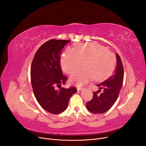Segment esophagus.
<instances>
[{
	"instance_id": "1",
	"label": "esophagus",
	"mask_w": 146,
	"mask_h": 146,
	"mask_svg": "<svg viewBox=\"0 0 146 146\" xmlns=\"http://www.w3.org/2000/svg\"><path fill=\"white\" fill-rule=\"evenodd\" d=\"M83 89H84L83 88H80V87H79V86H77V90L78 91H80L83 90Z\"/></svg>"
}]
</instances>
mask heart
Segmentation results:
<instances>
[{"instance_id":"b5f03b06","label":"heart","mask_w":146,"mask_h":146,"mask_svg":"<svg viewBox=\"0 0 146 146\" xmlns=\"http://www.w3.org/2000/svg\"><path fill=\"white\" fill-rule=\"evenodd\" d=\"M84 64H83V62ZM116 64L115 56L107 48L96 42L78 44L72 48H68L61 58V66L64 71L72 74L80 69H85L74 74L70 81L82 85L94 78L96 81L104 80L111 74Z\"/></svg>"}]
</instances>
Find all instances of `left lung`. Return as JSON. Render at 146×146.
I'll return each mask as SVG.
<instances>
[{"label":"left lung","mask_w":146,"mask_h":146,"mask_svg":"<svg viewBox=\"0 0 146 146\" xmlns=\"http://www.w3.org/2000/svg\"><path fill=\"white\" fill-rule=\"evenodd\" d=\"M117 65L112 76L98 84L99 90L93 92V98L86 104L88 111L92 113L101 114L107 111L116 101L123 80V67L120 56L116 54ZM100 94L99 92L101 91Z\"/></svg>","instance_id":"left-lung-1"}]
</instances>
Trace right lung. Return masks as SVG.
Instances as JSON below:
<instances>
[{"label": "right lung", "mask_w": 146, "mask_h": 146, "mask_svg": "<svg viewBox=\"0 0 146 146\" xmlns=\"http://www.w3.org/2000/svg\"><path fill=\"white\" fill-rule=\"evenodd\" d=\"M70 41L51 39L36 51L31 65V83L35 98L41 107L52 114H59L67 108L77 88L57 87L64 85L68 78L60 66V54Z\"/></svg>", "instance_id": "add662e5"}]
</instances>
